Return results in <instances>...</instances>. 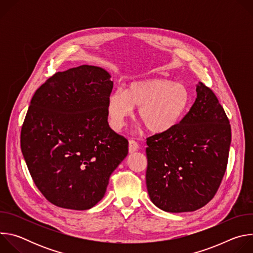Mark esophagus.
<instances>
[{
	"label": "esophagus",
	"mask_w": 253,
	"mask_h": 253,
	"mask_svg": "<svg viewBox=\"0 0 253 253\" xmlns=\"http://www.w3.org/2000/svg\"><path fill=\"white\" fill-rule=\"evenodd\" d=\"M129 152L130 153H134L136 152L138 149H139V145L138 143L135 141V140H130L129 141Z\"/></svg>",
	"instance_id": "esophagus-1"
}]
</instances>
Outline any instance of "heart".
Wrapping results in <instances>:
<instances>
[{"label": "heart", "mask_w": 253, "mask_h": 253, "mask_svg": "<svg viewBox=\"0 0 253 253\" xmlns=\"http://www.w3.org/2000/svg\"><path fill=\"white\" fill-rule=\"evenodd\" d=\"M191 94L184 84L164 78L130 83L108 97L107 113L111 127L120 130L125 120L138 108V117L147 129L163 134L175 128L189 109Z\"/></svg>", "instance_id": "obj_1"}]
</instances>
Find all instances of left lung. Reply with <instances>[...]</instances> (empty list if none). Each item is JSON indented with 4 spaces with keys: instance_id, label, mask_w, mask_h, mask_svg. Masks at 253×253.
<instances>
[{
    "instance_id": "left-lung-1",
    "label": "left lung",
    "mask_w": 253,
    "mask_h": 253,
    "mask_svg": "<svg viewBox=\"0 0 253 253\" xmlns=\"http://www.w3.org/2000/svg\"><path fill=\"white\" fill-rule=\"evenodd\" d=\"M179 124L147 138L146 185L151 201L172 212L195 211L217 192L226 171L231 128L223 107L199 82Z\"/></svg>"
}]
</instances>
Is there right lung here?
<instances>
[{
  "label": "right lung",
  "instance_id": "add662e5",
  "mask_svg": "<svg viewBox=\"0 0 253 253\" xmlns=\"http://www.w3.org/2000/svg\"><path fill=\"white\" fill-rule=\"evenodd\" d=\"M110 78L100 67L71 68L48 78L31 100L22 153L36 186L58 207L96 205L128 154V140L107 121Z\"/></svg>",
  "mask_w": 253,
  "mask_h": 253
}]
</instances>
